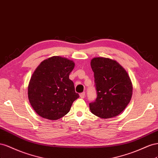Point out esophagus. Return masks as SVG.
<instances>
[{"label": "esophagus", "instance_id": "esophagus-1", "mask_svg": "<svg viewBox=\"0 0 158 158\" xmlns=\"http://www.w3.org/2000/svg\"><path fill=\"white\" fill-rule=\"evenodd\" d=\"M79 96H80V97L81 98H85V92L81 93V94H79Z\"/></svg>", "mask_w": 158, "mask_h": 158}]
</instances>
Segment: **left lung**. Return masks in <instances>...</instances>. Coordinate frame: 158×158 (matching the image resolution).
<instances>
[{"mask_svg":"<svg viewBox=\"0 0 158 158\" xmlns=\"http://www.w3.org/2000/svg\"><path fill=\"white\" fill-rule=\"evenodd\" d=\"M97 91L95 101L89 103L91 112L102 118L120 114L132 95V85L127 71L118 62L106 57L91 61Z\"/></svg>","mask_w":158,"mask_h":158,"instance_id":"obj_1","label":"left lung"}]
</instances>
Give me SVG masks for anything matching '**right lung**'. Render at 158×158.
I'll return each instance as SVG.
<instances>
[{
  "instance_id": "right-lung-1",
  "label": "right lung",
  "mask_w": 158,
  "mask_h": 158,
  "mask_svg": "<svg viewBox=\"0 0 158 158\" xmlns=\"http://www.w3.org/2000/svg\"><path fill=\"white\" fill-rule=\"evenodd\" d=\"M73 61L53 56L41 62L31 77L28 94L30 104L44 118L56 120L68 113L74 101L79 97L69 76Z\"/></svg>"
}]
</instances>
